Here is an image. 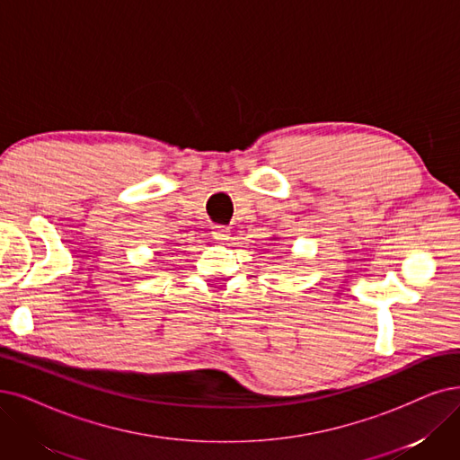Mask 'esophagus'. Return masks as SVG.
Wrapping results in <instances>:
<instances>
[{"instance_id":"obj_1","label":"esophagus","mask_w":460,"mask_h":460,"mask_svg":"<svg viewBox=\"0 0 460 460\" xmlns=\"http://www.w3.org/2000/svg\"><path fill=\"white\" fill-rule=\"evenodd\" d=\"M211 235H213V240H217V242H228L230 240V230L225 228V226H215Z\"/></svg>"}]
</instances>
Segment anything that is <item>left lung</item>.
I'll return each instance as SVG.
<instances>
[{"label": "left lung", "instance_id": "left-lung-1", "mask_svg": "<svg viewBox=\"0 0 460 460\" xmlns=\"http://www.w3.org/2000/svg\"><path fill=\"white\" fill-rule=\"evenodd\" d=\"M271 240H279V237H271Z\"/></svg>", "mask_w": 460, "mask_h": 460}]
</instances>
